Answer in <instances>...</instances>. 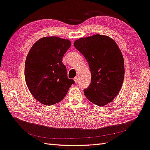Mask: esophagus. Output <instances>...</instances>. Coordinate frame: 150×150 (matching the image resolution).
Listing matches in <instances>:
<instances>
[{"label": "esophagus", "instance_id": "34e87169", "mask_svg": "<svg viewBox=\"0 0 150 150\" xmlns=\"http://www.w3.org/2000/svg\"><path fill=\"white\" fill-rule=\"evenodd\" d=\"M74 80L75 81V82H76V84H78V83H79V80H78V77H75V78H74Z\"/></svg>", "mask_w": 150, "mask_h": 150}]
</instances>
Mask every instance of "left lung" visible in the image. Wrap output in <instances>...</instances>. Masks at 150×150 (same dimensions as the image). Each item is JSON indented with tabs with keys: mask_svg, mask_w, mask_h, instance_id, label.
Listing matches in <instances>:
<instances>
[{
	"mask_svg": "<svg viewBox=\"0 0 150 150\" xmlns=\"http://www.w3.org/2000/svg\"><path fill=\"white\" fill-rule=\"evenodd\" d=\"M74 45L85 57L92 75L84 93L91 103L105 105L114 99L123 82L125 67L122 53L116 43L106 35L80 38Z\"/></svg>",
	"mask_w": 150,
	"mask_h": 150,
	"instance_id": "left-lung-1",
	"label": "left lung"
}]
</instances>
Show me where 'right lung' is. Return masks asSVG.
Segmentation results:
<instances>
[{
	"mask_svg": "<svg viewBox=\"0 0 150 150\" xmlns=\"http://www.w3.org/2000/svg\"><path fill=\"white\" fill-rule=\"evenodd\" d=\"M71 46L58 37L40 39L31 47L25 64L28 88L36 100L52 105L64 99L74 81L69 79L62 58Z\"/></svg>",
	"mask_w": 150,
	"mask_h": 150,
	"instance_id": "add662e5",
	"label": "right lung"
}]
</instances>
